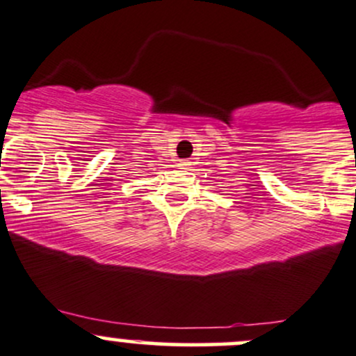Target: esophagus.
<instances>
[{"mask_svg":"<svg viewBox=\"0 0 356 356\" xmlns=\"http://www.w3.org/2000/svg\"><path fill=\"white\" fill-rule=\"evenodd\" d=\"M189 160H181V162H179V167H187L189 165Z\"/></svg>","mask_w":356,"mask_h":356,"instance_id":"esophagus-1","label":"esophagus"}]
</instances>
